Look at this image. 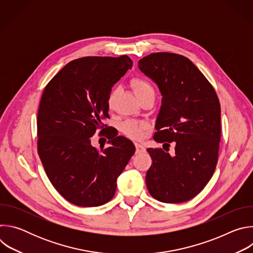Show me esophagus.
Masks as SVG:
<instances>
[{"label": "esophagus", "instance_id": "esophagus-1", "mask_svg": "<svg viewBox=\"0 0 253 253\" xmlns=\"http://www.w3.org/2000/svg\"><path fill=\"white\" fill-rule=\"evenodd\" d=\"M135 147H136V153H142L145 151V147H144L140 143H135Z\"/></svg>", "mask_w": 253, "mask_h": 253}]
</instances>
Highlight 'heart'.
Returning a JSON list of instances; mask_svg holds the SVG:
<instances>
[{
  "label": "heart",
  "mask_w": 253,
  "mask_h": 253,
  "mask_svg": "<svg viewBox=\"0 0 253 253\" xmlns=\"http://www.w3.org/2000/svg\"><path fill=\"white\" fill-rule=\"evenodd\" d=\"M131 84L139 100L148 95H155L154 87L146 80L141 79V78H135L132 80ZM114 97H115V91L113 90L109 95V99H108V105L110 107L112 106ZM147 129H148V125L145 122H139L135 120H127L122 125L123 132L132 139L142 138Z\"/></svg>",
  "instance_id": "heart-1"
}]
</instances>
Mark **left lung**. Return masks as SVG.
<instances>
[{
    "label": "left lung",
    "instance_id": "1",
    "mask_svg": "<svg viewBox=\"0 0 253 253\" xmlns=\"http://www.w3.org/2000/svg\"><path fill=\"white\" fill-rule=\"evenodd\" d=\"M138 67L162 95L153 139L163 146L171 142L175 145L173 155L161 148L147 149L152 159L146 173L147 189L161 202L188 201L206 186L217 164L221 135L218 97L184 56L153 53L142 58Z\"/></svg>",
    "mask_w": 253,
    "mask_h": 253
}]
</instances>
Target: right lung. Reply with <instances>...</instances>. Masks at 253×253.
<instances>
[{"mask_svg":"<svg viewBox=\"0 0 253 253\" xmlns=\"http://www.w3.org/2000/svg\"><path fill=\"white\" fill-rule=\"evenodd\" d=\"M132 65L126 55L76 59L43 92L38 154L52 185L72 204L95 207L110 201L117 178L135 152L134 144L115 131L104 133L110 146L104 148V143L99 150L91 144L96 130L104 127L101 119L109 116L111 88Z\"/></svg>","mask_w":253,"mask_h":253,"instance_id":"1","label":"right lung"}]
</instances>
